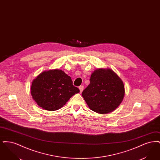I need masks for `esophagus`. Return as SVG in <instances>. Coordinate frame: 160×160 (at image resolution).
Listing matches in <instances>:
<instances>
[{"label": "esophagus", "mask_w": 160, "mask_h": 160, "mask_svg": "<svg viewBox=\"0 0 160 160\" xmlns=\"http://www.w3.org/2000/svg\"><path fill=\"white\" fill-rule=\"evenodd\" d=\"M83 86H79V89H80V93H82V92L83 90Z\"/></svg>", "instance_id": "1"}]
</instances>
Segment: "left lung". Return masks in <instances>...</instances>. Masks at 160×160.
I'll use <instances>...</instances> for the list:
<instances>
[{
	"instance_id": "8db88e82",
	"label": "left lung",
	"mask_w": 160,
	"mask_h": 160,
	"mask_svg": "<svg viewBox=\"0 0 160 160\" xmlns=\"http://www.w3.org/2000/svg\"><path fill=\"white\" fill-rule=\"evenodd\" d=\"M90 81L82 92V96L92 111L106 114L114 111L121 104L125 95V86L121 78L112 69L95 70Z\"/></svg>"
}]
</instances>
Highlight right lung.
I'll use <instances>...</instances> for the list:
<instances>
[{"label":"right lung","instance_id":"add662e5","mask_svg":"<svg viewBox=\"0 0 160 160\" xmlns=\"http://www.w3.org/2000/svg\"><path fill=\"white\" fill-rule=\"evenodd\" d=\"M32 98L39 106L48 111L60 109L80 90L73 86L71 78L58 69L43 71L33 80Z\"/></svg>","mask_w":160,"mask_h":160}]
</instances>
